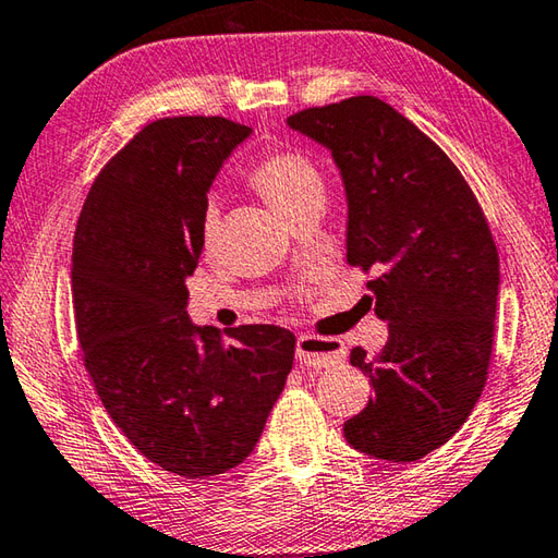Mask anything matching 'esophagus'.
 Segmentation results:
<instances>
[{"instance_id":"34e87169","label":"esophagus","mask_w":558,"mask_h":558,"mask_svg":"<svg viewBox=\"0 0 558 558\" xmlns=\"http://www.w3.org/2000/svg\"><path fill=\"white\" fill-rule=\"evenodd\" d=\"M347 359V347L341 339L314 337V333H300L298 337V361L312 371L329 368L333 363Z\"/></svg>"}]
</instances>
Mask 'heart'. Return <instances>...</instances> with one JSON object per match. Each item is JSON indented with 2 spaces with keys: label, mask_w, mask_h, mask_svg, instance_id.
<instances>
[{
  "label": "heart",
  "mask_w": 558,
  "mask_h": 558,
  "mask_svg": "<svg viewBox=\"0 0 558 558\" xmlns=\"http://www.w3.org/2000/svg\"><path fill=\"white\" fill-rule=\"evenodd\" d=\"M248 182L286 217H292L302 207L314 205V202H322L324 205V192H327L317 163H314L307 154H302V150L290 146L276 148L263 156L258 163L253 166ZM219 207L215 202H207L199 215L202 246H215V241L219 236Z\"/></svg>",
  "instance_id": "obj_1"
}]
</instances>
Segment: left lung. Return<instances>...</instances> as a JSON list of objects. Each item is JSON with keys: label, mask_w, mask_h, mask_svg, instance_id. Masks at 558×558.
Listing matches in <instances>:
<instances>
[{"label": "left lung", "mask_w": 558, "mask_h": 558, "mask_svg": "<svg viewBox=\"0 0 558 558\" xmlns=\"http://www.w3.org/2000/svg\"><path fill=\"white\" fill-rule=\"evenodd\" d=\"M288 124L337 160L347 258L373 272L390 329L376 356L351 349L373 398L343 437L376 459L417 461L463 427L488 380L500 286L488 219L453 160L378 97L302 109Z\"/></svg>", "instance_id": "obj_1"}]
</instances>
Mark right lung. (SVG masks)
Returning a JSON list of instances; mask_svg holds the SVG:
<instances>
[{"mask_svg": "<svg viewBox=\"0 0 558 558\" xmlns=\"http://www.w3.org/2000/svg\"><path fill=\"white\" fill-rule=\"evenodd\" d=\"M248 134L225 117L150 121L99 170L75 229L85 368L121 434L182 478L246 459L295 356L282 327L241 324L227 341L187 317L207 190Z\"/></svg>", "mask_w": 558, "mask_h": 558, "instance_id": "1", "label": "right lung"}]
</instances>
